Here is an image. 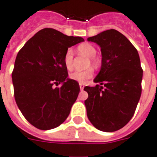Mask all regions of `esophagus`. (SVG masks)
Returning a JSON list of instances; mask_svg holds the SVG:
<instances>
[{
	"instance_id": "obj_1",
	"label": "esophagus",
	"mask_w": 157,
	"mask_h": 157,
	"mask_svg": "<svg viewBox=\"0 0 157 157\" xmlns=\"http://www.w3.org/2000/svg\"><path fill=\"white\" fill-rule=\"evenodd\" d=\"M79 85H80V90H83V89H84V84H79Z\"/></svg>"
}]
</instances>
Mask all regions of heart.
Instances as JSON below:
<instances>
[{"label": "heart", "instance_id": "obj_1", "mask_svg": "<svg viewBox=\"0 0 157 157\" xmlns=\"http://www.w3.org/2000/svg\"><path fill=\"white\" fill-rule=\"evenodd\" d=\"M77 51L80 54L84 55L87 57L90 58L91 64H95L96 60L94 59V56L96 55V49L94 46L87 43L81 44L77 47ZM73 51L71 49H68L66 51L64 56V65L66 70H71L73 69ZM93 75H94L93 69L88 68L82 71L73 72L70 75V78L74 81L78 82L80 84H85L88 81V80H90L93 77Z\"/></svg>", "mask_w": 157, "mask_h": 157}]
</instances>
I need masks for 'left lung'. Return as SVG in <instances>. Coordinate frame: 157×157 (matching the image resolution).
I'll return each instance as SVG.
<instances>
[{
	"instance_id": "8db88e82",
	"label": "left lung",
	"mask_w": 157,
	"mask_h": 157,
	"mask_svg": "<svg viewBox=\"0 0 157 157\" xmlns=\"http://www.w3.org/2000/svg\"><path fill=\"white\" fill-rule=\"evenodd\" d=\"M87 40L101 48V65L95 87L86 86L87 116L93 126L105 132L124 127L132 118L142 94L143 71L138 51L126 36L111 29Z\"/></svg>"
}]
</instances>
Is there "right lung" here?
I'll list each match as a JSON object with an SVG mask.
<instances>
[{"instance_id":"obj_1","label":"right lung","mask_w":157,"mask_h":157,"mask_svg":"<svg viewBox=\"0 0 157 157\" xmlns=\"http://www.w3.org/2000/svg\"><path fill=\"white\" fill-rule=\"evenodd\" d=\"M84 41L52 29H40L19 52L12 72L16 104L35 128L50 130L63 124L77 98L80 87L68 78L64 56L69 48ZM62 83L54 88V84Z\"/></svg>"}]
</instances>
